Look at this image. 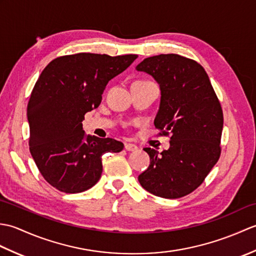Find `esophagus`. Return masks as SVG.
Instances as JSON below:
<instances>
[{
  "label": "esophagus",
  "instance_id": "obj_1",
  "mask_svg": "<svg viewBox=\"0 0 256 256\" xmlns=\"http://www.w3.org/2000/svg\"><path fill=\"white\" fill-rule=\"evenodd\" d=\"M124 148H125V150H128V152H134V150H138V146L135 144H132V143H126V144H125Z\"/></svg>",
  "mask_w": 256,
  "mask_h": 256
}]
</instances>
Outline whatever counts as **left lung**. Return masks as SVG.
I'll return each instance as SVG.
<instances>
[{
  "label": "left lung",
  "mask_w": 256,
  "mask_h": 256,
  "mask_svg": "<svg viewBox=\"0 0 256 256\" xmlns=\"http://www.w3.org/2000/svg\"><path fill=\"white\" fill-rule=\"evenodd\" d=\"M136 69L160 84V104L154 124L160 135L170 138V150L162 153L144 148L150 164L138 182L157 197H184L204 182L220 158V101L206 70L192 59L162 54L145 58Z\"/></svg>",
  "instance_id": "1"
}]
</instances>
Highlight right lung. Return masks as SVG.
Returning a JSON list of instances; mask_svg holds the SVG:
<instances>
[{
    "label": "right lung",
    "instance_id": "1",
    "mask_svg": "<svg viewBox=\"0 0 256 256\" xmlns=\"http://www.w3.org/2000/svg\"><path fill=\"white\" fill-rule=\"evenodd\" d=\"M138 55L79 52L47 64L27 106L30 152L45 180L62 192L77 194L99 182L101 157L118 153L123 143L86 135L84 114L99 106L108 80L124 72Z\"/></svg>",
    "mask_w": 256,
    "mask_h": 256
}]
</instances>
